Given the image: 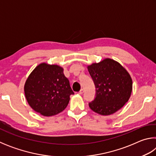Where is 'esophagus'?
Listing matches in <instances>:
<instances>
[{
  "label": "esophagus",
  "mask_w": 156,
  "mask_h": 156,
  "mask_svg": "<svg viewBox=\"0 0 156 156\" xmlns=\"http://www.w3.org/2000/svg\"><path fill=\"white\" fill-rule=\"evenodd\" d=\"M83 93H84V89H82L81 90L78 92V94H80V95H81V94H83Z\"/></svg>",
  "instance_id": "1"
}]
</instances>
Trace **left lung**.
<instances>
[{"label":"left lung","instance_id":"left-lung-1","mask_svg":"<svg viewBox=\"0 0 156 156\" xmlns=\"http://www.w3.org/2000/svg\"><path fill=\"white\" fill-rule=\"evenodd\" d=\"M96 88V96L89 102L90 109L102 115L120 109L131 96L133 82L130 74L119 62L105 58L87 66Z\"/></svg>","mask_w":156,"mask_h":156}]
</instances>
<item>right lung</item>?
<instances>
[{"instance_id": "obj_1", "label": "right lung", "mask_w": 156, "mask_h": 156, "mask_svg": "<svg viewBox=\"0 0 156 156\" xmlns=\"http://www.w3.org/2000/svg\"><path fill=\"white\" fill-rule=\"evenodd\" d=\"M63 68L46 62L39 64L28 76L24 86L26 100L30 106L44 116L62 112L74 94Z\"/></svg>"}]
</instances>
